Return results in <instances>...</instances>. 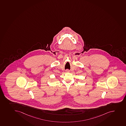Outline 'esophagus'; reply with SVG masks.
Returning <instances> with one entry per match:
<instances>
[{"label":"esophagus","mask_w":126,"mask_h":126,"mask_svg":"<svg viewBox=\"0 0 126 126\" xmlns=\"http://www.w3.org/2000/svg\"><path fill=\"white\" fill-rule=\"evenodd\" d=\"M65 72H66V73H69V70H68V69H67L65 71Z\"/></svg>","instance_id":"34e87169"}]
</instances>
